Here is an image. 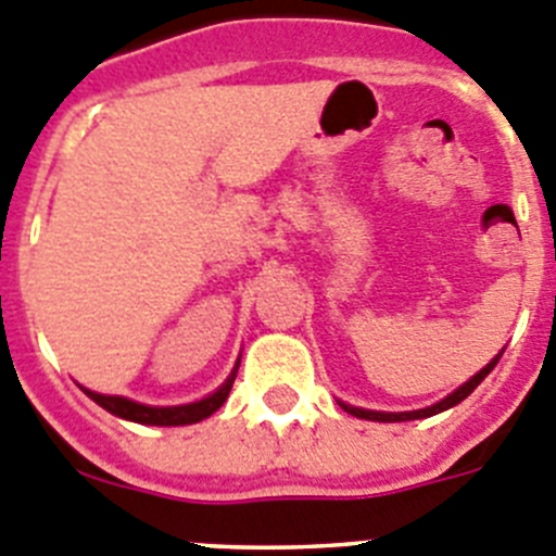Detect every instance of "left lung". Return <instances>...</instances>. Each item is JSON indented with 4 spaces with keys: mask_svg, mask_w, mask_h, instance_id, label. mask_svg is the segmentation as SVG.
<instances>
[{
    "mask_svg": "<svg viewBox=\"0 0 556 556\" xmlns=\"http://www.w3.org/2000/svg\"><path fill=\"white\" fill-rule=\"evenodd\" d=\"M502 353H504V350H502ZM502 353H498L496 358L491 361V364L482 366V369L477 371L475 378L468 380V383H463L460 389H455L450 396H444V400H441V402H435V405L421 407V410H402V414H383V410H366V407L344 405V402H339V405L344 407V410H348L350 416H358V419H369V421H410V419H427V416L441 414V410H446V407H452V405H457V402L466 400V396L471 394V391H475L477 386H480L482 380L488 378V375H491V369L498 364V358H502Z\"/></svg>",
    "mask_w": 556,
    "mask_h": 556,
    "instance_id": "1",
    "label": "left lung"
}]
</instances>
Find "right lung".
I'll return each instance as SVG.
<instances>
[{
  "instance_id": "add662e5",
  "label": "right lung",
  "mask_w": 556,
  "mask_h": 556,
  "mask_svg": "<svg viewBox=\"0 0 556 556\" xmlns=\"http://www.w3.org/2000/svg\"><path fill=\"white\" fill-rule=\"evenodd\" d=\"M239 364L233 366V371L228 375L226 383L215 391V394L203 396V400L190 402V405H170V407H154L142 405V402L126 400V396H112V394H99V391L81 389L96 405H101L104 410H110L112 416H121V419L137 421V425H156V427H181V425H195L203 421L206 416H212L223 402L228 400V391H231L233 378H237Z\"/></svg>"
}]
</instances>
